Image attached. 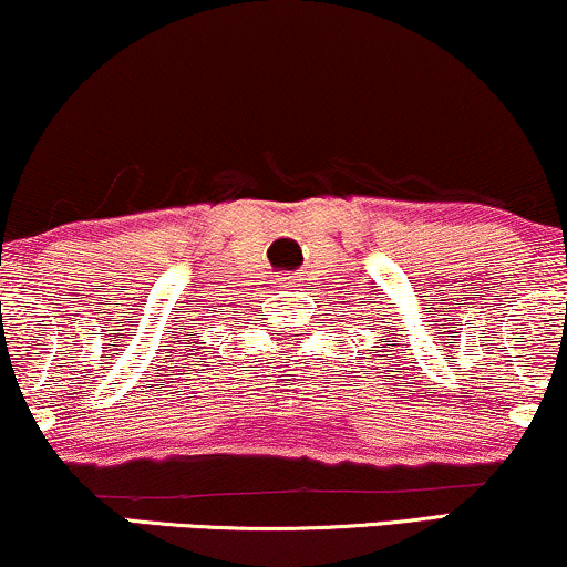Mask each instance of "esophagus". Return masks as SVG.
<instances>
[{
	"label": "esophagus",
	"mask_w": 567,
	"mask_h": 567,
	"mask_svg": "<svg viewBox=\"0 0 567 567\" xmlns=\"http://www.w3.org/2000/svg\"><path fill=\"white\" fill-rule=\"evenodd\" d=\"M271 285H275V290L277 292H282V296H285V292H288V290H296V279H292V277H277L275 279V282H271Z\"/></svg>",
	"instance_id": "esophagus-1"
}]
</instances>
